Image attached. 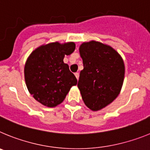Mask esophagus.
Returning <instances> with one entry per match:
<instances>
[{
    "label": "esophagus",
    "mask_w": 150,
    "mask_h": 150,
    "mask_svg": "<svg viewBox=\"0 0 150 150\" xmlns=\"http://www.w3.org/2000/svg\"><path fill=\"white\" fill-rule=\"evenodd\" d=\"M75 76H76V79H79V72H76V73H75Z\"/></svg>",
    "instance_id": "1"
}]
</instances>
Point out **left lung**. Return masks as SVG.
<instances>
[{
	"instance_id": "1",
	"label": "left lung",
	"mask_w": 150,
	"mask_h": 150,
	"mask_svg": "<svg viewBox=\"0 0 150 150\" xmlns=\"http://www.w3.org/2000/svg\"><path fill=\"white\" fill-rule=\"evenodd\" d=\"M79 53L83 70L77 86L85 104L91 110H99L120 94L124 80V62L112 47L96 41L83 43Z\"/></svg>"
}]
</instances>
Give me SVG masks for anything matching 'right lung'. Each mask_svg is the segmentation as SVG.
Returning <instances> with one entry per match:
<instances>
[{
    "mask_svg": "<svg viewBox=\"0 0 150 150\" xmlns=\"http://www.w3.org/2000/svg\"><path fill=\"white\" fill-rule=\"evenodd\" d=\"M75 43L55 42L36 49L25 66V79L30 95L44 106L53 107L64 100L77 79L64 63V55L73 53Z\"/></svg>",
    "mask_w": 150,
    "mask_h": 150,
    "instance_id": "obj_1",
    "label": "right lung"
}]
</instances>
